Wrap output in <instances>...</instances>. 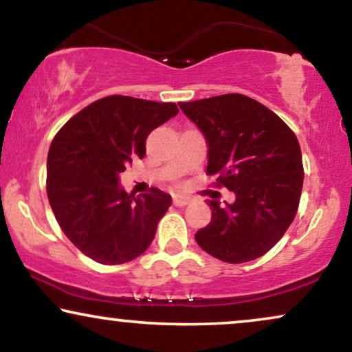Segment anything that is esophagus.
<instances>
[{"instance_id":"34e87169","label":"esophagus","mask_w":352,"mask_h":352,"mask_svg":"<svg viewBox=\"0 0 352 352\" xmlns=\"http://www.w3.org/2000/svg\"><path fill=\"white\" fill-rule=\"evenodd\" d=\"M189 202H190V197H188V196H181V194L173 196V204H175L176 207H184V206H188Z\"/></svg>"}]
</instances>
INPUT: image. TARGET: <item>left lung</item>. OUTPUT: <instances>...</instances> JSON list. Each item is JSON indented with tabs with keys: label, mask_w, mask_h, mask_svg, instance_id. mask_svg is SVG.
Wrapping results in <instances>:
<instances>
[{
	"label": "left lung",
	"mask_w": 352,
	"mask_h": 352,
	"mask_svg": "<svg viewBox=\"0 0 352 352\" xmlns=\"http://www.w3.org/2000/svg\"><path fill=\"white\" fill-rule=\"evenodd\" d=\"M209 146L207 175L235 202L207 201L212 220L196 233L201 248L240 264L266 254L296 219L303 186L302 151L279 116L245 94L179 102Z\"/></svg>",
	"instance_id": "8db88e82"
}]
</instances>
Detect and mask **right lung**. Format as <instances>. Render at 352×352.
Listing matches in <instances>:
<instances>
[{
  "mask_svg": "<svg viewBox=\"0 0 352 352\" xmlns=\"http://www.w3.org/2000/svg\"><path fill=\"white\" fill-rule=\"evenodd\" d=\"M177 112L175 102L114 94L86 106L52 140L50 207L68 240L96 263H129L153 241L171 196L156 188L140 196L127 194L119 175L132 158L145 156L151 130Z\"/></svg>",
  "mask_w": 352,
  "mask_h": 352,
  "instance_id": "add662e5",
  "label": "right lung"
}]
</instances>
